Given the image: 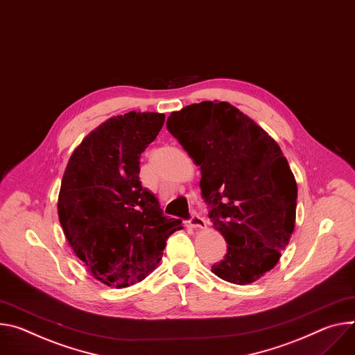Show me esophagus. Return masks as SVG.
Masks as SVG:
<instances>
[{"instance_id":"esophagus-1","label":"esophagus","mask_w":355,"mask_h":355,"mask_svg":"<svg viewBox=\"0 0 355 355\" xmlns=\"http://www.w3.org/2000/svg\"><path fill=\"white\" fill-rule=\"evenodd\" d=\"M188 223H189V227H192V228H205V220H204V218H201L198 214H196V212H192L191 214V216H189V219H188Z\"/></svg>"}]
</instances>
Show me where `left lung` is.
I'll list each match as a JSON object with an SVG mask.
<instances>
[{
    "instance_id": "1",
    "label": "left lung",
    "mask_w": 355,
    "mask_h": 355,
    "mask_svg": "<svg viewBox=\"0 0 355 355\" xmlns=\"http://www.w3.org/2000/svg\"><path fill=\"white\" fill-rule=\"evenodd\" d=\"M168 132L201 168V196L228 243L212 273L248 284L275 268L295 230L297 185L277 143L227 102L171 113Z\"/></svg>"
}]
</instances>
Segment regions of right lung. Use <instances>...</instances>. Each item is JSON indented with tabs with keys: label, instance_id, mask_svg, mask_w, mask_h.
<instances>
[{
	"label": "right lung",
	"instance_id": "1",
	"mask_svg": "<svg viewBox=\"0 0 355 355\" xmlns=\"http://www.w3.org/2000/svg\"><path fill=\"white\" fill-rule=\"evenodd\" d=\"M166 120L130 112L93 130L71 155L58 200L60 227L90 275L110 287L141 282L159 263L181 219L143 188L140 157Z\"/></svg>",
	"mask_w": 355,
	"mask_h": 355
}]
</instances>
